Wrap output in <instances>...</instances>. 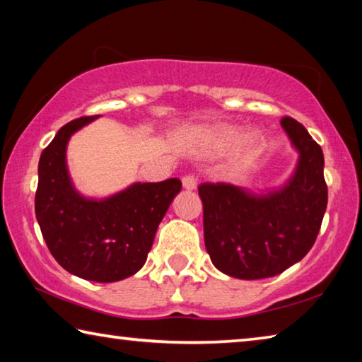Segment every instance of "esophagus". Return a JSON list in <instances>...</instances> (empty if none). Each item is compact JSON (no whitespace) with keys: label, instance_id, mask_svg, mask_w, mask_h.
<instances>
[{"label":"esophagus","instance_id":"obj_1","mask_svg":"<svg viewBox=\"0 0 362 362\" xmlns=\"http://www.w3.org/2000/svg\"><path fill=\"white\" fill-rule=\"evenodd\" d=\"M182 185H183V188L188 189V192H192V189H194L196 185H198V182H196L193 175H185L182 179Z\"/></svg>","mask_w":362,"mask_h":362}]
</instances>
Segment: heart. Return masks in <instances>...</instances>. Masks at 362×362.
<instances>
[{
  "instance_id": "heart-1",
  "label": "heart",
  "mask_w": 362,
  "mask_h": 362,
  "mask_svg": "<svg viewBox=\"0 0 362 362\" xmlns=\"http://www.w3.org/2000/svg\"><path fill=\"white\" fill-rule=\"evenodd\" d=\"M265 137L259 129L246 132L240 126L212 124L198 132V145L206 155H216L236 148L243 163H250L260 155Z\"/></svg>"
}]
</instances>
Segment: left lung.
Instances as JSON below:
<instances>
[{
    "label": "left lung",
    "mask_w": 362,
    "mask_h": 362,
    "mask_svg": "<svg viewBox=\"0 0 362 362\" xmlns=\"http://www.w3.org/2000/svg\"><path fill=\"white\" fill-rule=\"evenodd\" d=\"M281 126L297 151L283 185L252 189L230 183H201L204 244L218 272L238 279L283 273L308 254L327 207L324 155L308 131L292 118Z\"/></svg>",
    "instance_id": "1"
}]
</instances>
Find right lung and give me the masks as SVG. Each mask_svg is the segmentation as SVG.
Listing matches in <instances>:
<instances>
[{
	"label": "right lung",
	"instance_id": "1",
	"mask_svg": "<svg viewBox=\"0 0 362 362\" xmlns=\"http://www.w3.org/2000/svg\"><path fill=\"white\" fill-rule=\"evenodd\" d=\"M97 118L70 121L41 153L35 212L60 267L78 278L115 283L145 265L158 226L182 182H134L102 199L78 192L66 164V146L73 134Z\"/></svg>",
	"mask_w": 362,
	"mask_h": 362
}]
</instances>
